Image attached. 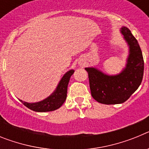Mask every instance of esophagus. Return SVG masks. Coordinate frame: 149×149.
<instances>
[{"mask_svg":"<svg viewBox=\"0 0 149 149\" xmlns=\"http://www.w3.org/2000/svg\"><path fill=\"white\" fill-rule=\"evenodd\" d=\"M79 64H80L81 65H84V63H83L82 62H80V63H79Z\"/></svg>","mask_w":149,"mask_h":149,"instance_id":"obj_1","label":"esophagus"}]
</instances>
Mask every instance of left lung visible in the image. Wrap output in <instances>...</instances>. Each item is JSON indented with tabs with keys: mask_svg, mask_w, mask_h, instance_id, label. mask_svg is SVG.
<instances>
[{
	"mask_svg": "<svg viewBox=\"0 0 149 149\" xmlns=\"http://www.w3.org/2000/svg\"><path fill=\"white\" fill-rule=\"evenodd\" d=\"M120 33L128 46L125 67L119 74L110 75L95 67H87L91 95L104 104L124 103L141 84L144 71L143 54L137 40L126 27Z\"/></svg>",
	"mask_w": 149,
	"mask_h": 149,
	"instance_id": "obj_1",
	"label": "left lung"
}]
</instances>
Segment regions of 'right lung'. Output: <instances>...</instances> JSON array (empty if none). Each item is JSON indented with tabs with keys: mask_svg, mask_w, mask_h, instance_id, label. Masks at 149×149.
<instances>
[{
	"mask_svg": "<svg viewBox=\"0 0 149 149\" xmlns=\"http://www.w3.org/2000/svg\"><path fill=\"white\" fill-rule=\"evenodd\" d=\"M74 72V70L71 69L64 74L55 90L42 101L34 103H28L20 99L19 101L29 109L36 112H49L57 110L63 104L66 99L68 84Z\"/></svg>",
	"mask_w": 149,
	"mask_h": 149,
	"instance_id": "right-lung-1",
	"label": "right lung"
}]
</instances>
